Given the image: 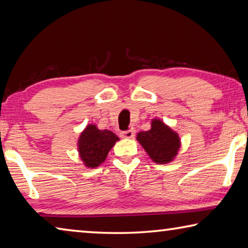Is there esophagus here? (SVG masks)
Segmentation results:
<instances>
[{
    "instance_id": "1",
    "label": "esophagus",
    "mask_w": 248,
    "mask_h": 248,
    "mask_svg": "<svg viewBox=\"0 0 248 248\" xmlns=\"http://www.w3.org/2000/svg\"><path fill=\"white\" fill-rule=\"evenodd\" d=\"M134 134H136V131H134L133 129H130V130H127V131L121 132L120 136L121 138H124V139H132Z\"/></svg>"
}]
</instances>
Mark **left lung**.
<instances>
[{"label": "left lung", "mask_w": 248, "mask_h": 248, "mask_svg": "<svg viewBox=\"0 0 248 248\" xmlns=\"http://www.w3.org/2000/svg\"><path fill=\"white\" fill-rule=\"evenodd\" d=\"M137 140L150 158L157 164L174 161L182 144L178 133L158 118L151 120V129L138 133Z\"/></svg>", "instance_id": "1"}]
</instances>
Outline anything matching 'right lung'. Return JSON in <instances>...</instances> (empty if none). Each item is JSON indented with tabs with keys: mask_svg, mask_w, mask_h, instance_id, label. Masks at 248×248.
Here are the masks:
<instances>
[{
	"mask_svg": "<svg viewBox=\"0 0 248 248\" xmlns=\"http://www.w3.org/2000/svg\"><path fill=\"white\" fill-rule=\"evenodd\" d=\"M117 141L119 138L110 130H100L94 124H87L78 140V156L84 166L96 169L103 164Z\"/></svg>",
	"mask_w": 248,
	"mask_h": 248,
	"instance_id": "add662e5",
	"label": "right lung"
}]
</instances>
